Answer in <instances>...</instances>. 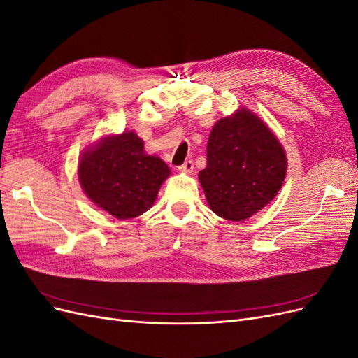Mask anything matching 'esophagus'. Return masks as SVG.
Here are the masks:
<instances>
[{"label": "esophagus", "mask_w": 358, "mask_h": 358, "mask_svg": "<svg viewBox=\"0 0 358 358\" xmlns=\"http://www.w3.org/2000/svg\"><path fill=\"white\" fill-rule=\"evenodd\" d=\"M192 169H194V162H192L191 159L185 161V162H183L182 166H179V167H178V170H179V171H182V173H191V171H192Z\"/></svg>", "instance_id": "1"}]
</instances>
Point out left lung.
Instances as JSON below:
<instances>
[{
    "mask_svg": "<svg viewBox=\"0 0 358 358\" xmlns=\"http://www.w3.org/2000/svg\"><path fill=\"white\" fill-rule=\"evenodd\" d=\"M287 175V155L270 128L241 107L220 119L208 142V166L199 173L209 208L243 221L272 201Z\"/></svg>",
    "mask_w": 358,
    "mask_h": 358,
    "instance_id": "8db88e82",
    "label": "left lung"
}]
</instances>
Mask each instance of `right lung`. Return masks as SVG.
I'll use <instances>...</instances> for the list:
<instances>
[{"mask_svg": "<svg viewBox=\"0 0 358 358\" xmlns=\"http://www.w3.org/2000/svg\"><path fill=\"white\" fill-rule=\"evenodd\" d=\"M78 175L91 201L117 220H129L152 208L170 169L145 152L143 140L136 133L125 131L86 149Z\"/></svg>", "mask_w": 358, "mask_h": 358, "instance_id": "right-lung-1", "label": "right lung"}]
</instances>
